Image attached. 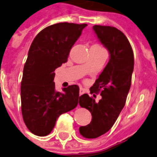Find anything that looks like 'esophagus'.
I'll use <instances>...</instances> for the list:
<instances>
[{"instance_id":"1","label":"esophagus","mask_w":157,"mask_h":157,"mask_svg":"<svg viewBox=\"0 0 157 157\" xmlns=\"http://www.w3.org/2000/svg\"><path fill=\"white\" fill-rule=\"evenodd\" d=\"M84 93H85V90H84L83 88H81V89H80V91H79V94L81 95V94H83Z\"/></svg>"}]
</instances>
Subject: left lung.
I'll use <instances>...</instances> for the list:
<instances>
[{"mask_svg":"<svg viewBox=\"0 0 157 157\" xmlns=\"http://www.w3.org/2000/svg\"><path fill=\"white\" fill-rule=\"evenodd\" d=\"M100 42L109 52V61L99 78L90 87V92L100 91L98 103L87 94L79 98V105L91 113V122L79 128L86 138H96L113 127L125 105L131 86L134 57L130 43L123 32L115 27L93 26Z\"/></svg>","mask_w":157,"mask_h":157,"instance_id":"1","label":"left lung"}]
</instances>
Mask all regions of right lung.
<instances>
[{
	"label": "right lung",
	"instance_id": "obj_1",
	"mask_svg": "<svg viewBox=\"0 0 157 157\" xmlns=\"http://www.w3.org/2000/svg\"><path fill=\"white\" fill-rule=\"evenodd\" d=\"M86 24L58 23L40 31L31 44L20 87L24 122L34 135L44 137L54 128L62 113L78 105L76 85L55 90L56 68L67 62L71 48Z\"/></svg>",
	"mask_w": 157,
	"mask_h": 157
}]
</instances>
